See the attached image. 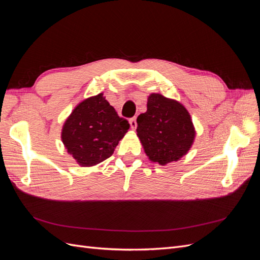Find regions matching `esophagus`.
I'll return each mask as SVG.
<instances>
[{
    "label": "esophagus",
    "mask_w": 260,
    "mask_h": 260,
    "mask_svg": "<svg viewBox=\"0 0 260 260\" xmlns=\"http://www.w3.org/2000/svg\"><path fill=\"white\" fill-rule=\"evenodd\" d=\"M129 122H130V127H131V129L132 130H136L137 129V118L136 117H133V118H131V119L129 120Z\"/></svg>",
    "instance_id": "1"
}]
</instances>
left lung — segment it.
Wrapping results in <instances>:
<instances>
[{"label": "left lung", "mask_w": 260, "mask_h": 260, "mask_svg": "<svg viewBox=\"0 0 260 260\" xmlns=\"http://www.w3.org/2000/svg\"><path fill=\"white\" fill-rule=\"evenodd\" d=\"M137 136L148 158L166 165L176 161L191 148L194 125L186 108L175 100L153 93L147 111L137 118Z\"/></svg>", "instance_id": "obj_1"}]
</instances>
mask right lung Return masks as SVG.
Listing matches in <instances>:
<instances>
[{
    "mask_svg": "<svg viewBox=\"0 0 260 260\" xmlns=\"http://www.w3.org/2000/svg\"><path fill=\"white\" fill-rule=\"evenodd\" d=\"M129 128L100 93L76 106L62 125L61 140L80 166L91 167L113 155Z\"/></svg>",
    "mask_w": 260,
    "mask_h": 260,
    "instance_id": "right-lung-1",
    "label": "right lung"
}]
</instances>
